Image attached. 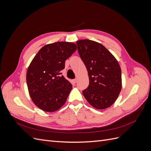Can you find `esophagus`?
Wrapping results in <instances>:
<instances>
[{
    "mask_svg": "<svg viewBox=\"0 0 151 151\" xmlns=\"http://www.w3.org/2000/svg\"><path fill=\"white\" fill-rule=\"evenodd\" d=\"M77 82V79H75L73 80V83H76Z\"/></svg>",
    "mask_w": 151,
    "mask_h": 151,
    "instance_id": "34e87169",
    "label": "esophagus"
}]
</instances>
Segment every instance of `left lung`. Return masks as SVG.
Segmentation results:
<instances>
[{
	"instance_id": "8db88e82",
	"label": "left lung",
	"mask_w": 151,
	"mask_h": 151,
	"mask_svg": "<svg viewBox=\"0 0 151 151\" xmlns=\"http://www.w3.org/2000/svg\"><path fill=\"white\" fill-rule=\"evenodd\" d=\"M76 44L89 79V86L83 92L84 98L98 109L109 108L115 102L122 90L119 63L101 43L81 40Z\"/></svg>"
}]
</instances>
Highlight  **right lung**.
Returning <instances> with one entry per match:
<instances>
[{"label": "right lung", "instance_id": "1", "mask_svg": "<svg viewBox=\"0 0 151 151\" xmlns=\"http://www.w3.org/2000/svg\"><path fill=\"white\" fill-rule=\"evenodd\" d=\"M77 50L75 43L58 42L45 45L31 61L26 73V82L34 104L47 112L60 109L72 89L61 70L65 62Z\"/></svg>", "mask_w": 151, "mask_h": 151}]
</instances>
